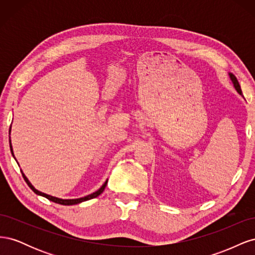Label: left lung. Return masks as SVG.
Wrapping results in <instances>:
<instances>
[{"mask_svg":"<svg viewBox=\"0 0 255 255\" xmlns=\"http://www.w3.org/2000/svg\"><path fill=\"white\" fill-rule=\"evenodd\" d=\"M229 76H230L231 81H232V83H233V85H234V87H235L236 91L238 92L239 95H241V96L243 97V92H242V89H241V85H239V83H238V81H237V79H236V76H235L233 73H229Z\"/></svg>","mask_w":255,"mask_h":255,"instance_id":"obj_1","label":"left lung"}]
</instances>
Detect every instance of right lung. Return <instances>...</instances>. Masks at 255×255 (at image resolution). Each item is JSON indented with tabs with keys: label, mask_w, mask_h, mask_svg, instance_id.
Masks as SVG:
<instances>
[{
	"label": "right lung",
	"mask_w": 255,
	"mask_h": 255,
	"mask_svg": "<svg viewBox=\"0 0 255 255\" xmlns=\"http://www.w3.org/2000/svg\"><path fill=\"white\" fill-rule=\"evenodd\" d=\"M9 133H10V128H9ZM9 145H10V151H11V154L13 156V152H12V146H11V142L9 140ZM22 172V171H21ZM22 175H23V179H24V181L27 183V185L29 186V188L32 189L36 195H39V196H42L44 198L49 199L50 201L52 202H55V203H58V204H61V205H73V204H79L81 202H84V201H87V200H90V199H94V198H97L98 196H100L103 192V190L105 189L106 187V184H107V181H105V183L102 185L101 188H99L97 191L92 192V194L86 196V197H83V198H79V199H59V198H56V197H52L50 195H47L44 194V192H41L39 190H37L32 184H30V182L27 180V177L25 176V174L22 172Z\"/></svg>",
	"instance_id": "1"
}]
</instances>
